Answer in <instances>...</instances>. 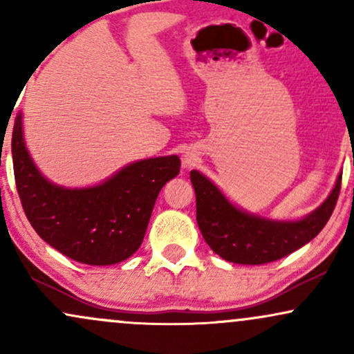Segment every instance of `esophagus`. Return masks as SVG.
Listing matches in <instances>:
<instances>
[{"instance_id":"1","label":"esophagus","mask_w":354,"mask_h":354,"mask_svg":"<svg viewBox=\"0 0 354 354\" xmlns=\"http://www.w3.org/2000/svg\"><path fill=\"white\" fill-rule=\"evenodd\" d=\"M186 161H188V160H186Z\"/></svg>"}]
</instances>
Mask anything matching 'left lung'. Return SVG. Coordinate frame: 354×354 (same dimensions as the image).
I'll return each mask as SVG.
<instances>
[{
	"instance_id": "8db88e82",
	"label": "left lung",
	"mask_w": 354,
	"mask_h": 354,
	"mask_svg": "<svg viewBox=\"0 0 354 354\" xmlns=\"http://www.w3.org/2000/svg\"><path fill=\"white\" fill-rule=\"evenodd\" d=\"M354 165V160H353ZM196 193V221L214 253L238 265H265L310 243L333 214L341 189V174L328 200L301 221H270L234 208L201 173L191 171Z\"/></svg>"
}]
</instances>
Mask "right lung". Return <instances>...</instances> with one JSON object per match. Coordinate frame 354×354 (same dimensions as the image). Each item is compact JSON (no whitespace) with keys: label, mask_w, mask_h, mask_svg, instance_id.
I'll return each mask as SVG.
<instances>
[{"label":"right lung","mask_w":354,"mask_h":354,"mask_svg":"<svg viewBox=\"0 0 354 354\" xmlns=\"http://www.w3.org/2000/svg\"><path fill=\"white\" fill-rule=\"evenodd\" d=\"M15 181L28 221L68 258L106 266L129 258L143 243L151 211L166 181L180 173L178 156L143 160L86 189H64L39 174L23 141L21 115L11 138Z\"/></svg>","instance_id":"obj_1"}]
</instances>
